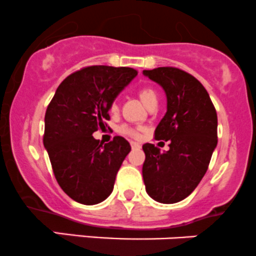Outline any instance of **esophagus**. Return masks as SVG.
<instances>
[{"instance_id":"esophagus-1","label":"esophagus","mask_w":256,"mask_h":256,"mask_svg":"<svg viewBox=\"0 0 256 256\" xmlns=\"http://www.w3.org/2000/svg\"><path fill=\"white\" fill-rule=\"evenodd\" d=\"M130 146H132V149H140L142 146L139 143H136V142H130Z\"/></svg>"}]
</instances>
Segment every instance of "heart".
<instances>
[{"label": "heart", "mask_w": 256, "mask_h": 256, "mask_svg": "<svg viewBox=\"0 0 256 256\" xmlns=\"http://www.w3.org/2000/svg\"><path fill=\"white\" fill-rule=\"evenodd\" d=\"M138 96H139V98H140V101L143 102L146 106H148L150 102L158 100L156 92H155L152 88H148V86H146V88H142L140 90H139ZM110 110H117V104H116V102H114V104H112V106H110ZM120 133L126 134V136H134V138H138V136H139V132L136 130V129L127 127V126H122V127L120 128Z\"/></svg>", "instance_id": "heart-1"}]
</instances>
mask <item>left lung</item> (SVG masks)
Instances as JSON below:
<instances>
[{
  "label": "left lung",
  "mask_w": 256,
  "mask_h": 256,
  "mask_svg": "<svg viewBox=\"0 0 256 256\" xmlns=\"http://www.w3.org/2000/svg\"><path fill=\"white\" fill-rule=\"evenodd\" d=\"M143 74L166 94L168 110L155 129V139L170 140L165 152L154 144L143 146L146 190L160 204H176L191 194L206 174L217 146V112L206 88L191 74L171 66Z\"/></svg>",
  "instance_id": "8db88e82"
}]
</instances>
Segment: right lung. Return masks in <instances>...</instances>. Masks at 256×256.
Returning <instances> with one entry per match:
<instances>
[{
	"mask_svg": "<svg viewBox=\"0 0 256 256\" xmlns=\"http://www.w3.org/2000/svg\"><path fill=\"white\" fill-rule=\"evenodd\" d=\"M136 75L132 68H84L60 84L46 108L44 146L58 184L78 204H97L112 194L130 146L120 136L104 146L92 134L106 127L113 101Z\"/></svg>",
	"mask_w": 256,
	"mask_h": 256,
	"instance_id": "add662e5",
	"label": "right lung"
}]
</instances>
